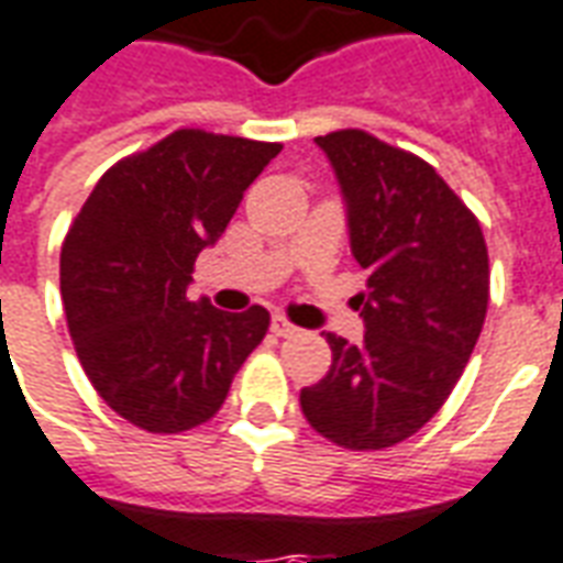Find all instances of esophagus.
Instances as JSON below:
<instances>
[{
  "label": "esophagus",
  "instance_id": "obj_1",
  "mask_svg": "<svg viewBox=\"0 0 563 563\" xmlns=\"http://www.w3.org/2000/svg\"><path fill=\"white\" fill-rule=\"evenodd\" d=\"M273 332H276V335H282V339H290V335H297V327H294V323L287 321L285 314H276V318H273Z\"/></svg>",
  "mask_w": 563,
  "mask_h": 563
}]
</instances>
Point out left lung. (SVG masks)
Returning <instances> with one entry per match:
<instances>
[{"instance_id": "left-lung-1", "label": "left lung", "mask_w": 563, "mask_h": 563, "mask_svg": "<svg viewBox=\"0 0 563 563\" xmlns=\"http://www.w3.org/2000/svg\"><path fill=\"white\" fill-rule=\"evenodd\" d=\"M347 200L351 252L366 269L354 306L363 344L327 332L330 372L299 393L314 432L344 450H387L441 411L489 309L477 216L432 164L363 129L314 137Z\"/></svg>"}]
</instances>
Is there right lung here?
Returning a JSON list of instances; mask_svg holds the SVG:
<instances>
[{
  "label": "right lung",
  "instance_id": "add662e5",
  "mask_svg": "<svg viewBox=\"0 0 563 563\" xmlns=\"http://www.w3.org/2000/svg\"><path fill=\"white\" fill-rule=\"evenodd\" d=\"M278 152L282 143L179 129L119 158L65 233L59 290L77 360L98 396L143 432L212 420L264 342V306L219 311L191 302L188 282Z\"/></svg>",
  "mask_w": 563,
  "mask_h": 563
}]
</instances>
